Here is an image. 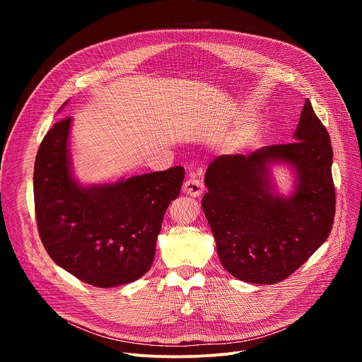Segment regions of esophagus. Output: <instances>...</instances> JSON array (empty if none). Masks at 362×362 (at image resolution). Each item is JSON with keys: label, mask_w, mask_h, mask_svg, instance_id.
<instances>
[{"label": "esophagus", "mask_w": 362, "mask_h": 362, "mask_svg": "<svg viewBox=\"0 0 362 362\" xmlns=\"http://www.w3.org/2000/svg\"><path fill=\"white\" fill-rule=\"evenodd\" d=\"M183 192L192 197H199L203 193V183L199 179L190 177L185 182Z\"/></svg>", "instance_id": "1"}]
</instances>
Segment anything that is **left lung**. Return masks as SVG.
I'll return each mask as SVG.
<instances>
[{
	"instance_id": "obj_1",
	"label": "left lung",
	"mask_w": 362,
	"mask_h": 362,
	"mask_svg": "<svg viewBox=\"0 0 362 362\" xmlns=\"http://www.w3.org/2000/svg\"><path fill=\"white\" fill-rule=\"evenodd\" d=\"M278 165L293 176L282 194ZM331 139L305 100L293 141L223 154L204 175L202 208L222 267L249 284L272 285L295 272L328 238L335 215Z\"/></svg>"
}]
</instances>
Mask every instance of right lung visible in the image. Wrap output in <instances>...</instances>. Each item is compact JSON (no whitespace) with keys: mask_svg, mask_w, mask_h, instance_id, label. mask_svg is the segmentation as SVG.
<instances>
[{"mask_svg":"<svg viewBox=\"0 0 362 362\" xmlns=\"http://www.w3.org/2000/svg\"><path fill=\"white\" fill-rule=\"evenodd\" d=\"M71 123L69 117L51 127L35 158L34 203L41 242L60 268L88 285L134 282L153 264L165 212L180 193L185 169L84 185L73 170Z\"/></svg>","mask_w":362,"mask_h":362,"instance_id":"1","label":"right lung"}]
</instances>
